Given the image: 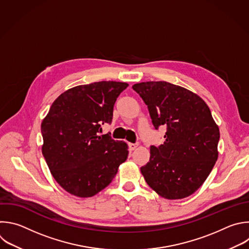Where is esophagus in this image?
Returning <instances> with one entry per match:
<instances>
[{
  "instance_id": "esophagus-1",
  "label": "esophagus",
  "mask_w": 249,
  "mask_h": 249,
  "mask_svg": "<svg viewBox=\"0 0 249 249\" xmlns=\"http://www.w3.org/2000/svg\"><path fill=\"white\" fill-rule=\"evenodd\" d=\"M139 146V142H135V143H129V147H130V149L131 150H134V149H136L137 147Z\"/></svg>"
}]
</instances>
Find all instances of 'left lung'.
<instances>
[{"instance_id":"1","label":"left lung","mask_w":249,"mask_h":249,"mask_svg":"<svg viewBox=\"0 0 249 249\" xmlns=\"http://www.w3.org/2000/svg\"><path fill=\"white\" fill-rule=\"evenodd\" d=\"M132 88L147 106L155 130L166 127L164 142L150 146L149 162L141 167L146 184L167 199L193 195L218 158L220 132L208 106L193 92L165 81Z\"/></svg>"}]
</instances>
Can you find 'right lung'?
Instances as JSON below:
<instances>
[{
	"mask_svg": "<svg viewBox=\"0 0 249 249\" xmlns=\"http://www.w3.org/2000/svg\"><path fill=\"white\" fill-rule=\"evenodd\" d=\"M128 87L115 81L81 85L61 94L43 120V156L69 194L91 197L107 187L128 156L126 142L101 135L110 124L118 96Z\"/></svg>",
	"mask_w": 249,
	"mask_h": 249,
	"instance_id": "add662e5",
	"label": "right lung"
}]
</instances>
